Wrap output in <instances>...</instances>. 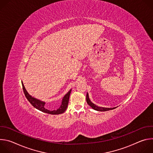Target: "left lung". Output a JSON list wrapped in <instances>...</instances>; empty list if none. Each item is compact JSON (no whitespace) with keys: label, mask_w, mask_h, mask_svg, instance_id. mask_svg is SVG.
Returning <instances> with one entry per match:
<instances>
[{"label":"left lung","mask_w":153,"mask_h":153,"mask_svg":"<svg viewBox=\"0 0 153 153\" xmlns=\"http://www.w3.org/2000/svg\"><path fill=\"white\" fill-rule=\"evenodd\" d=\"M86 102L87 103H88L93 109H94V110H96V111H109V110H113V109H115L116 107H114V108H103V107H100V106H98L97 105H96L95 104H94L93 103H92L90 100V99H89V96H88V93H87L86 94Z\"/></svg>","instance_id":"1"}]
</instances>
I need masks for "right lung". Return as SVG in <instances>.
<instances>
[{"label":"right lung","instance_id":"obj_1","mask_svg":"<svg viewBox=\"0 0 153 153\" xmlns=\"http://www.w3.org/2000/svg\"><path fill=\"white\" fill-rule=\"evenodd\" d=\"M22 88H23V90L25 94V97H27V99H28V100L30 102V103L37 110L43 112L45 113H48V114H62L63 113L65 110H67V106H68V102H69V98H70V95L71 91V90H70L65 95V96L63 97L62 100V103L60 106L57 109V110H50L47 109L45 106V102L41 101L39 99H37L33 97H32L31 96H30L28 92L27 91L25 86L24 85L23 82H22Z\"/></svg>","mask_w":153,"mask_h":153}]
</instances>
